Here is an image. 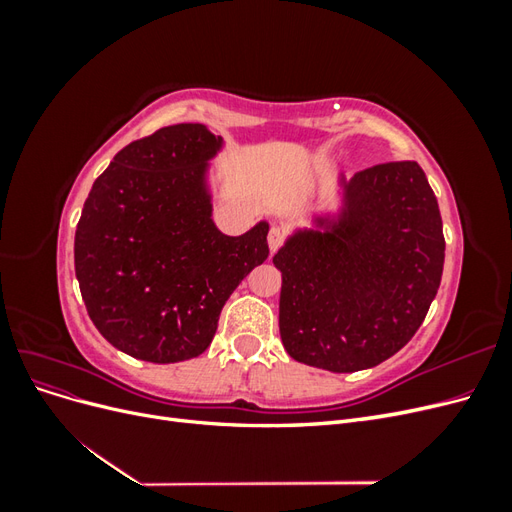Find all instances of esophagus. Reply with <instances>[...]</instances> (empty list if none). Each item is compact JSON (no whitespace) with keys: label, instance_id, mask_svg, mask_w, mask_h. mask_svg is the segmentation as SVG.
I'll return each mask as SVG.
<instances>
[{"label":"esophagus","instance_id":"1","mask_svg":"<svg viewBox=\"0 0 512 512\" xmlns=\"http://www.w3.org/2000/svg\"><path fill=\"white\" fill-rule=\"evenodd\" d=\"M284 239H286L284 230L280 226H271V230H269V247H271L273 254L284 245Z\"/></svg>","mask_w":512,"mask_h":512}]
</instances>
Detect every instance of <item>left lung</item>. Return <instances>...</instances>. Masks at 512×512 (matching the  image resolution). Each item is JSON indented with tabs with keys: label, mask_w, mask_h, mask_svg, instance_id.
Listing matches in <instances>:
<instances>
[{
	"label": "left lung",
	"mask_w": 512,
	"mask_h": 512,
	"mask_svg": "<svg viewBox=\"0 0 512 512\" xmlns=\"http://www.w3.org/2000/svg\"><path fill=\"white\" fill-rule=\"evenodd\" d=\"M337 218L297 230L282 271L280 335L294 361L335 374L376 367L404 348L436 297L444 267L438 200L416 162L342 179Z\"/></svg>",
	"instance_id": "1"
}]
</instances>
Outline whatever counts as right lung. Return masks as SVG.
Returning a JSON list of instances; mask_svg holds the SVG:
<instances>
[{"mask_svg": "<svg viewBox=\"0 0 512 512\" xmlns=\"http://www.w3.org/2000/svg\"><path fill=\"white\" fill-rule=\"evenodd\" d=\"M222 136L177 123L123 147L94 181L74 235L87 314L134 359L179 363L203 354L222 307L269 256V224L241 237L211 220L209 160Z\"/></svg>", "mask_w": 512, "mask_h": 512, "instance_id": "1", "label": "right lung"}]
</instances>
